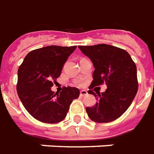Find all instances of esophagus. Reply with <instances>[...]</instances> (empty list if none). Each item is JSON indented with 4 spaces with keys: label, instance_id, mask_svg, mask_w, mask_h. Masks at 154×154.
<instances>
[{
    "label": "esophagus",
    "instance_id": "obj_1",
    "mask_svg": "<svg viewBox=\"0 0 154 154\" xmlns=\"http://www.w3.org/2000/svg\"><path fill=\"white\" fill-rule=\"evenodd\" d=\"M79 95H80V96H85V95H88V92L86 91H81Z\"/></svg>",
    "mask_w": 154,
    "mask_h": 154
}]
</instances>
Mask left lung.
Masks as SVG:
<instances>
[{
    "label": "left lung",
    "mask_w": 154,
    "mask_h": 154,
    "mask_svg": "<svg viewBox=\"0 0 154 154\" xmlns=\"http://www.w3.org/2000/svg\"><path fill=\"white\" fill-rule=\"evenodd\" d=\"M95 67L89 94L92 89L106 83L107 89L93 107H86L88 116L99 123L113 122L127 111L137 95L138 82L137 67L126 50L108 44L79 46Z\"/></svg>",
    "instance_id": "8db88e82"
}]
</instances>
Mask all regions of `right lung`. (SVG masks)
<instances>
[{"mask_svg":"<svg viewBox=\"0 0 154 154\" xmlns=\"http://www.w3.org/2000/svg\"><path fill=\"white\" fill-rule=\"evenodd\" d=\"M76 46H47L31 51L17 72V91L22 105L35 119L44 123H58L66 117L73 100L79 91L63 87L60 93L51 91L62 68Z\"/></svg>","mask_w":154,"mask_h":154,"instance_id":"add662e5","label":"right lung"}]
</instances>
